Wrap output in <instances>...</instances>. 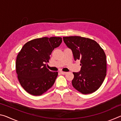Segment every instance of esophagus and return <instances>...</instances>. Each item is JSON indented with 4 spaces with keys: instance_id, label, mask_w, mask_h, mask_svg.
I'll use <instances>...</instances> for the list:
<instances>
[{
    "instance_id": "esophagus-1",
    "label": "esophagus",
    "mask_w": 121,
    "mask_h": 121,
    "mask_svg": "<svg viewBox=\"0 0 121 121\" xmlns=\"http://www.w3.org/2000/svg\"><path fill=\"white\" fill-rule=\"evenodd\" d=\"M60 73H61V74H62V75H65V74H66V72H65V71H60Z\"/></svg>"
}]
</instances>
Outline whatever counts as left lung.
<instances>
[{"label":"left lung","instance_id":"left-lung-1","mask_svg":"<svg viewBox=\"0 0 121 121\" xmlns=\"http://www.w3.org/2000/svg\"><path fill=\"white\" fill-rule=\"evenodd\" d=\"M64 43L72 51L76 61L80 60L81 70L73 73V87L82 93H92L99 89L106 76L105 52L95 41L79 36L63 37Z\"/></svg>","mask_w":121,"mask_h":121}]
</instances>
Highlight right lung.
<instances>
[{
	"label": "right lung",
	"instance_id": "right-lung-1",
	"mask_svg": "<svg viewBox=\"0 0 121 121\" xmlns=\"http://www.w3.org/2000/svg\"><path fill=\"white\" fill-rule=\"evenodd\" d=\"M62 41L61 37H43L30 40L22 47L16 58V71L20 84L28 93L40 95L54 84L58 73L50 71L46 63Z\"/></svg>",
	"mask_w": 121,
	"mask_h": 121
}]
</instances>
